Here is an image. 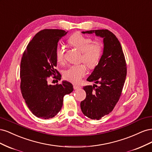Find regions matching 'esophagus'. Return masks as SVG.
I'll return each mask as SVG.
<instances>
[{"label": "esophagus", "instance_id": "esophagus-1", "mask_svg": "<svg viewBox=\"0 0 152 152\" xmlns=\"http://www.w3.org/2000/svg\"><path fill=\"white\" fill-rule=\"evenodd\" d=\"M73 88H74V89H78L81 88V87L78 85H73Z\"/></svg>", "mask_w": 152, "mask_h": 152}]
</instances>
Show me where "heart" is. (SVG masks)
Here are the masks:
<instances>
[{"label":"heart","instance_id":"obj_1","mask_svg":"<svg viewBox=\"0 0 152 152\" xmlns=\"http://www.w3.org/2000/svg\"><path fill=\"white\" fill-rule=\"evenodd\" d=\"M68 42L82 53V59L90 68H93L98 65L102 54V45L100 43H93V39L80 33L72 35L68 39ZM63 45H58L56 50V58L58 63L64 61ZM87 72L84 64L74 65L69 66L63 72V77L68 81L78 84L81 81Z\"/></svg>","mask_w":152,"mask_h":152}]
</instances>
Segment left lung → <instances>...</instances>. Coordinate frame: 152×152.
Returning a JSON list of instances; mask_svg holds the SVG:
<instances>
[{"label": "left lung", "mask_w": 152, "mask_h": 152, "mask_svg": "<svg viewBox=\"0 0 152 152\" xmlns=\"http://www.w3.org/2000/svg\"><path fill=\"white\" fill-rule=\"evenodd\" d=\"M82 33L95 34L103 39L102 56L87 79L99 86H84L86 98L80 103L84 115L93 120H99L112 111L120 98L127 75L125 56L120 42L110 31L96 30Z\"/></svg>", "instance_id": "8db88e82"}]
</instances>
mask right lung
<instances>
[{"label":"right lung","mask_w":152,"mask_h":152,"mask_svg":"<svg viewBox=\"0 0 152 152\" xmlns=\"http://www.w3.org/2000/svg\"><path fill=\"white\" fill-rule=\"evenodd\" d=\"M67 33L58 29L40 31L27 45L22 56V96L31 113L40 118L49 119L56 115L61 109L64 96L73 90V85L66 80L56 85L48 83V77L58 73L55 69L57 66L56 50L58 41ZM61 77H57L59 80Z\"/></svg>","instance_id":"add662e5"}]
</instances>
